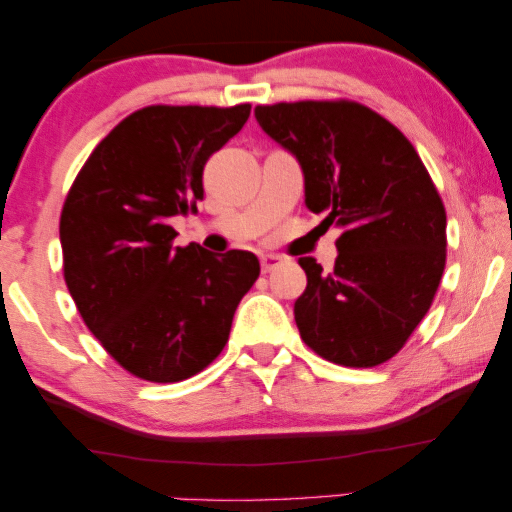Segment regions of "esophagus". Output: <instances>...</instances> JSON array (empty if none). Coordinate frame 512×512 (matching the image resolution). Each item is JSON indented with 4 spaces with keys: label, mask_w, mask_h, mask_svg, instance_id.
Returning a JSON list of instances; mask_svg holds the SVG:
<instances>
[{
    "label": "esophagus",
    "mask_w": 512,
    "mask_h": 512,
    "mask_svg": "<svg viewBox=\"0 0 512 512\" xmlns=\"http://www.w3.org/2000/svg\"><path fill=\"white\" fill-rule=\"evenodd\" d=\"M283 263V258L281 256H276V254H263L261 256V267H263V272H272L274 267H279Z\"/></svg>",
    "instance_id": "1"
}]
</instances>
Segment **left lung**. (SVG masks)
<instances>
[{
    "label": "left lung",
    "instance_id": "left-lung-1",
    "mask_svg": "<svg viewBox=\"0 0 512 512\" xmlns=\"http://www.w3.org/2000/svg\"><path fill=\"white\" fill-rule=\"evenodd\" d=\"M256 122L297 158L304 201L340 229L331 272L299 258L301 340L345 367H374L406 345L431 308L447 258V213L415 147L354 102L256 106Z\"/></svg>",
    "mask_w": 512,
    "mask_h": 512
}]
</instances>
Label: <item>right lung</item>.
Segmentation results:
<instances>
[{"label":"right lung","instance_id":"obj_1","mask_svg":"<svg viewBox=\"0 0 512 512\" xmlns=\"http://www.w3.org/2000/svg\"><path fill=\"white\" fill-rule=\"evenodd\" d=\"M251 106H147L90 154L61 213L67 290L124 370L154 383L220 356L240 299L261 274L251 251L174 247L172 217L204 197V165Z\"/></svg>","mask_w":512,"mask_h":512}]
</instances>
